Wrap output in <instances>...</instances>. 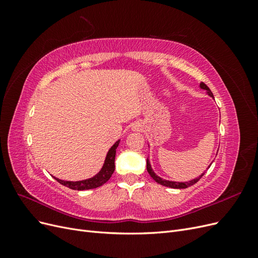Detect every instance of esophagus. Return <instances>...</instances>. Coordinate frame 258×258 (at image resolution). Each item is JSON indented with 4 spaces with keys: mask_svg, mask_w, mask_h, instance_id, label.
I'll return each mask as SVG.
<instances>
[{
    "mask_svg": "<svg viewBox=\"0 0 258 258\" xmlns=\"http://www.w3.org/2000/svg\"><path fill=\"white\" fill-rule=\"evenodd\" d=\"M139 127H140V126H138V124H136V126H135V127H134V128H135V129H136V130H138V129H139Z\"/></svg>",
    "mask_w": 258,
    "mask_h": 258,
    "instance_id": "1",
    "label": "esophagus"
}]
</instances>
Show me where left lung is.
<instances>
[{"label": "left lung", "instance_id": "left-lung-1", "mask_svg": "<svg viewBox=\"0 0 258 258\" xmlns=\"http://www.w3.org/2000/svg\"><path fill=\"white\" fill-rule=\"evenodd\" d=\"M199 87L201 88V89H204V90H207V93L208 95L211 97V98H213L214 99V96H213V93H212V91L210 90V88L208 87V86L205 84V83H200L199 84ZM218 152V151H217ZM211 165H212V162H211ZM210 165V166H211ZM210 166L208 167V168H210ZM146 169H147V172H148V174H150L154 179H155V182H157L158 184H160V185H162V186H166V187H170V188H176V189H182V188H187V187H189V186H192L194 184H196L199 179L205 175V173L206 172H204V173H201L198 177H196V178H194V179H190V181H188V182H175V181H169V179H166V178H162V177H160V176H158L157 174H156L155 172H154V170H153V168H152V166H151V162H150V159H148V157H147V160H146Z\"/></svg>", "mask_w": 258, "mask_h": 258}]
</instances>
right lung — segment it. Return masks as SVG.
Returning <instances> with one entry per match:
<instances>
[{"instance_id":"1","label":"right lung","mask_w":258,"mask_h":258,"mask_svg":"<svg viewBox=\"0 0 258 258\" xmlns=\"http://www.w3.org/2000/svg\"><path fill=\"white\" fill-rule=\"evenodd\" d=\"M120 140L116 141L113 146L108 150L104 163L102 168L100 169L99 172L93 175L89 178L82 179V181H63V179H60L58 177H54V179L62 184L63 186L69 187V188L74 189V190H87V189H92V188H97V187H100L101 185H103L106 183L110 177L112 176L114 170H115V156H116V148L118 147Z\"/></svg>"}]
</instances>
